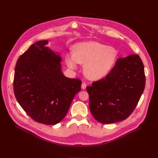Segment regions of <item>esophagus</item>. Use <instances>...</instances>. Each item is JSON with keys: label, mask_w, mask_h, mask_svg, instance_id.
Wrapping results in <instances>:
<instances>
[{"label": "esophagus", "mask_w": 158, "mask_h": 158, "mask_svg": "<svg viewBox=\"0 0 158 158\" xmlns=\"http://www.w3.org/2000/svg\"><path fill=\"white\" fill-rule=\"evenodd\" d=\"M81 87H82V89L83 90H84V89L86 88V84L84 83V82H83V83L82 84V85H81Z\"/></svg>", "instance_id": "esophagus-1"}]
</instances>
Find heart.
<instances>
[{
    "label": "heart",
    "instance_id": "obj_1",
    "mask_svg": "<svg viewBox=\"0 0 158 158\" xmlns=\"http://www.w3.org/2000/svg\"><path fill=\"white\" fill-rule=\"evenodd\" d=\"M118 59V52L112 47L96 41H86L74 45L73 52L67 54L65 63L74 70L78 63L84 64V75L90 80L98 81L106 77Z\"/></svg>",
    "mask_w": 158,
    "mask_h": 158
}]
</instances>
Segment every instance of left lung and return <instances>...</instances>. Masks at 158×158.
Listing matches in <instances>:
<instances>
[{
    "mask_svg": "<svg viewBox=\"0 0 158 158\" xmlns=\"http://www.w3.org/2000/svg\"><path fill=\"white\" fill-rule=\"evenodd\" d=\"M145 82L144 65L138 54L118 59L104 78L86 87L93 117L102 124L127 119L136 107Z\"/></svg>",
    "mask_w": 158,
    "mask_h": 158,
    "instance_id": "1",
    "label": "left lung"
}]
</instances>
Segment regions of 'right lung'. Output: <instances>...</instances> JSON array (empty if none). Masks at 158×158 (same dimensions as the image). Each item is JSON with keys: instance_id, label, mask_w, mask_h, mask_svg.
<instances>
[{"instance_id": "add662e5", "label": "right lung", "mask_w": 158, "mask_h": 158, "mask_svg": "<svg viewBox=\"0 0 158 158\" xmlns=\"http://www.w3.org/2000/svg\"><path fill=\"white\" fill-rule=\"evenodd\" d=\"M40 40L18 59L15 67L14 92L26 113L39 123L54 125L69 110L82 82L70 79L61 71V57Z\"/></svg>"}]
</instances>
